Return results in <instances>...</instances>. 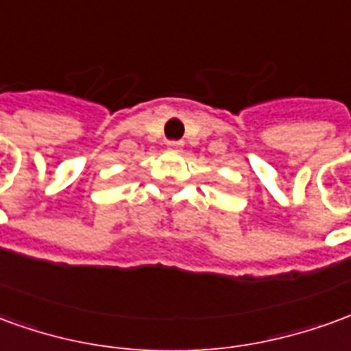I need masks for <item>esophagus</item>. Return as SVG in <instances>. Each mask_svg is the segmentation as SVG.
Masks as SVG:
<instances>
[{
	"label": "esophagus",
	"instance_id": "esophagus-1",
	"mask_svg": "<svg viewBox=\"0 0 351 351\" xmlns=\"http://www.w3.org/2000/svg\"><path fill=\"white\" fill-rule=\"evenodd\" d=\"M167 146L171 148V150H180V148L184 146V143L182 141H169Z\"/></svg>",
	"mask_w": 351,
	"mask_h": 351
}]
</instances>
